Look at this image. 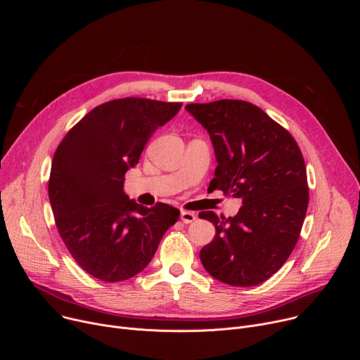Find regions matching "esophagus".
<instances>
[{
	"label": "esophagus",
	"instance_id": "esophagus-1",
	"mask_svg": "<svg viewBox=\"0 0 360 360\" xmlns=\"http://www.w3.org/2000/svg\"><path fill=\"white\" fill-rule=\"evenodd\" d=\"M195 219H196V215L193 212H188V211L181 212V221L184 224H192Z\"/></svg>",
	"mask_w": 360,
	"mask_h": 360
}]
</instances>
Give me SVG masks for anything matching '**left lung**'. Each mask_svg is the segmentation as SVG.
Returning <instances> with one entry per match:
<instances>
[{
    "label": "left lung",
    "mask_w": 360,
    "mask_h": 360,
    "mask_svg": "<svg viewBox=\"0 0 360 360\" xmlns=\"http://www.w3.org/2000/svg\"><path fill=\"white\" fill-rule=\"evenodd\" d=\"M185 110L214 145L218 167L210 186L242 199L235 217L203 218L217 233L200 249V262L226 285H259L282 268L299 239L309 202L302 152L285 128L246 101Z\"/></svg>",
    "instance_id": "8db88e82"
}]
</instances>
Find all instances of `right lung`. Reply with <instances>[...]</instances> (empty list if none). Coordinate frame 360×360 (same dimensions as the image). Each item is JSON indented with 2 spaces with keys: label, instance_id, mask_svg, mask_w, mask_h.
I'll return each mask as SVG.
<instances>
[{
  "label": "right lung",
  "instance_id": "right-lung-1",
  "mask_svg": "<svg viewBox=\"0 0 360 360\" xmlns=\"http://www.w3.org/2000/svg\"><path fill=\"white\" fill-rule=\"evenodd\" d=\"M181 102L124 98L88 112L63 139L48 195L58 232L75 262L104 282L143 271L179 218L167 203L145 208L124 192L128 169Z\"/></svg>",
  "mask_w": 360,
  "mask_h": 360
}]
</instances>
